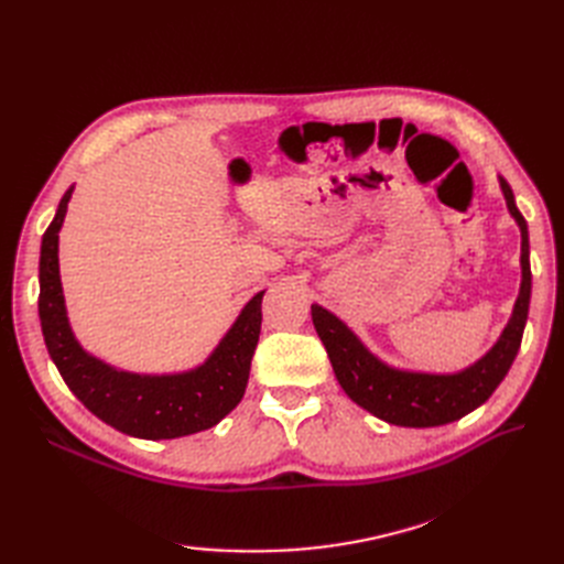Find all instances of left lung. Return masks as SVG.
Listing matches in <instances>:
<instances>
[{"instance_id": "left-lung-1", "label": "left lung", "mask_w": 564, "mask_h": 564, "mask_svg": "<svg viewBox=\"0 0 564 564\" xmlns=\"http://www.w3.org/2000/svg\"><path fill=\"white\" fill-rule=\"evenodd\" d=\"M499 181L508 212L518 220L522 232V284L513 317L506 324L497 346L482 360L458 373H416L392 369L379 357H373L336 315L324 311L317 303L311 308L317 336L327 348L340 388L348 392L352 402L381 421L406 425V429H431V425L452 423L487 402L516 360L529 313V296H532V268H529L527 220L516 207L513 191H510L506 178Z\"/></svg>"}]
</instances>
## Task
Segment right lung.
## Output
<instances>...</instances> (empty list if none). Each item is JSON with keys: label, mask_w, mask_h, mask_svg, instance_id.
Here are the masks:
<instances>
[{"label": "right lung", "mask_w": 564, "mask_h": 564, "mask_svg": "<svg viewBox=\"0 0 564 564\" xmlns=\"http://www.w3.org/2000/svg\"><path fill=\"white\" fill-rule=\"evenodd\" d=\"M73 185L42 237L40 322L51 360L77 400L119 433L143 440H172L207 431L240 404L251 357L261 334V301L256 294L202 367L172 377L117 371L84 352L65 315L58 275V230Z\"/></svg>", "instance_id": "obj_1"}]
</instances>
